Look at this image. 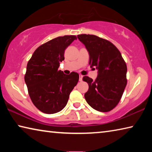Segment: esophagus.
Here are the masks:
<instances>
[{"label": "esophagus", "mask_w": 152, "mask_h": 152, "mask_svg": "<svg viewBox=\"0 0 152 152\" xmlns=\"http://www.w3.org/2000/svg\"><path fill=\"white\" fill-rule=\"evenodd\" d=\"M82 78H83V76L80 75V76H79V81L81 82L82 80Z\"/></svg>", "instance_id": "esophagus-1"}]
</instances>
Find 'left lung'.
<instances>
[{"mask_svg": "<svg viewBox=\"0 0 152 152\" xmlns=\"http://www.w3.org/2000/svg\"><path fill=\"white\" fill-rule=\"evenodd\" d=\"M77 37L88 51L91 67L98 70L94 81L83 77L89 86L84 94L86 101L98 111H110L119 103L127 85V65L119 50L109 41L94 35Z\"/></svg>", "mask_w": 152, "mask_h": 152, "instance_id": "8db88e82", "label": "left lung"}]
</instances>
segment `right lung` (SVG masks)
<instances>
[{
  "label": "right lung",
  "instance_id": "obj_1",
  "mask_svg": "<svg viewBox=\"0 0 152 152\" xmlns=\"http://www.w3.org/2000/svg\"><path fill=\"white\" fill-rule=\"evenodd\" d=\"M75 39V35H64L49 41L37 48L28 61L25 82L33 104L43 113L62 110L78 83L77 72L67 75L58 70L64 51Z\"/></svg>",
  "mask_w": 152,
  "mask_h": 152
}]
</instances>
